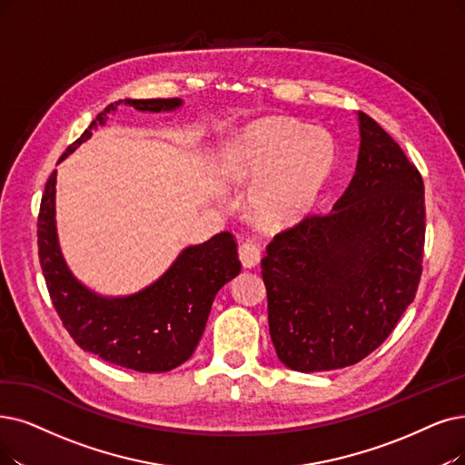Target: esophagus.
I'll list each match as a JSON object with an SVG mask.
<instances>
[{
	"mask_svg": "<svg viewBox=\"0 0 465 465\" xmlns=\"http://www.w3.org/2000/svg\"><path fill=\"white\" fill-rule=\"evenodd\" d=\"M238 255H240V262L246 269H253L259 265V259H262V250L252 240H246V242L240 244L238 248Z\"/></svg>",
	"mask_w": 465,
	"mask_h": 465,
	"instance_id": "34e87169",
	"label": "esophagus"
}]
</instances>
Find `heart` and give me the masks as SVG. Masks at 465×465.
Returning <instances> with one entry per match:
<instances>
[{
    "label": "heart",
    "instance_id": "heart-1",
    "mask_svg": "<svg viewBox=\"0 0 465 465\" xmlns=\"http://www.w3.org/2000/svg\"><path fill=\"white\" fill-rule=\"evenodd\" d=\"M336 162V143L324 127L290 118L253 124L238 144L234 177L259 183L252 206L265 225L302 219L321 198Z\"/></svg>",
    "mask_w": 465,
    "mask_h": 465
}]
</instances>
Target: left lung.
Here are the masks:
<instances>
[{"label": "left lung", "mask_w": 465, "mask_h": 465, "mask_svg": "<svg viewBox=\"0 0 465 465\" xmlns=\"http://www.w3.org/2000/svg\"><path fill=\"white\" fill-rule=\"evenodd\" d=\"M355 175L326 215L276 234L262 259L276 357L295 372L357 364L393 331L421 276L425 198L393 137L357 114Z\"/></svg>", "instance_id": "left-lung-1"}]
</instances>
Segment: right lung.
Wrapping results in <instances>:
<instances>
[{
	"instance_id": "1",
	"label": "right lung",
	"mask_w": 465,
	"mask_h": 465,
	"mask_svg": "<svg viewBox=\"0 0 465 465\" xmlns=\"http://www.w3.org/2000/svg\"><path fill=\"white\" fill-rule=\"evenodd\" d=\"M139 113H173L181 99H124L108 104L74 141L59 163L85 143L120 104ZM57 170L45 184L38 217L40 265L54 309L84 351L137 372H168L193 357L206 328L217 292L242 265L234 236L219 232L208 242L184 248L153 284L129 295H103L78 281L61 252L54 194Z\"/></svg>"
}]
</instances>
